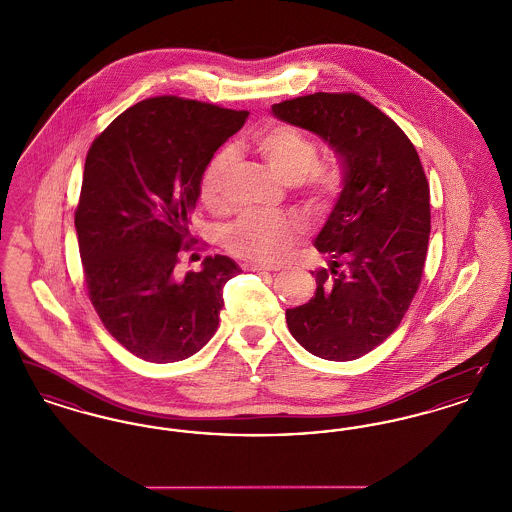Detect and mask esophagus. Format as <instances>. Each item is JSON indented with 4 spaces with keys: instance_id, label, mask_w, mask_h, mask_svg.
Wrapping results in <instances>:
<instances>
[{
    "instance_id": "34e87169",
    "label": "esophagus",
    "mask_w": 512,
    "mask_h": 512,
    "mask_svg": "<svg viewBox=\"0 0 512 512\" xmlns=\"http://www.w3.org/2000/svg\"><path fill=\"white\" fill-rule=\"evenodd\" d=\"M280 265H257V263H249V265H245V270H253V272H276V270H280Z\"/></svg>"
}]
</instances>
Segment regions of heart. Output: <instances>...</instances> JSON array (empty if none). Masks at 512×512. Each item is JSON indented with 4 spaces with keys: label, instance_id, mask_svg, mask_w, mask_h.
<instances>
[{
    "label": "heart",
    "instance_id": "b5f03b06",
    "mask_svg": "<svg viewBox=\"0 0 512 512\" xmlns=\"http://www.w3.org/2000/svg\"><path fill=\"white\" fill-rule=\"evenodd\" d=\"M255 146L282 182L301 186L313 207H326L336 199L341 188V169L336 161H317V144L303 130L288 124L272 126L257 138ZM232 163V147H222L209 161L199 190L205 205H219ZM295 238L297 222L282 213H245L224 230V245L232 255L259 263L282 259Z\"/></svg>",
    "mask_w": 512,
    "mask_h": 512
}]
</instances>
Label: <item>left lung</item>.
Returning <instances> with one entry per match:
<instances>
[{
  "label": "left lung",
  "instance_id": "8db88e82",
  "mask_svg": "<svg viewBox=\"0 0 512 512\" xmlns=\"http://www.w3.org/2000/svg\"><path fill=\"white\" fill-rule=\"evenodd\" d=\"M341 161L343 190L318 232L328 267L315 297L286 311L293 338L326 361H353L395 332L420 286L430 186L407 134L359 94L317 92L272 105Z\"/></svg>",
  "mask_w": 512,
  "mask_h": 512
}]
</instances>
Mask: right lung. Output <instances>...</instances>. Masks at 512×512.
<instances>
[{"label":"right lung","instance_id":"1","mask_svg":"<svg viewBox=\"0 0 512 512\" xmlns=\"http://www.w3.org/2000/svg\"><path fill=\"white\" fill-rule=\"evenodd\" d=\"M247 111L176 96L149 98L88 149L74 213L88 297L107 332L149 363L197 353L219 326L224 284L240 267L205 257L178 278L201 176Z\"/></svg>","mask_w":512,"mask_h":512}]
</instances>
